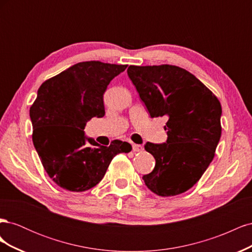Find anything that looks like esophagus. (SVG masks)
<instances>
[{"mask_svg": "<svg viewBox=\"0 0 252 252\" xmlns=\"http://www.w3.org/2000/svg\"><path fill=\"white\" fill-rule=\"evenodd\" d=\"M132 150H133V152H141L143 150V147L141 146V145L133 144L132 145Z\"/></svg>", "mask_w": 252, "mask_h": 252, "instance_id": "34e87169", "label": "esophagus"}]
</instances>
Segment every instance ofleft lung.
I'll return each instance as SVG.
<instances>
[{
	"mask_svg": "<svg viewBox=\"0 0 252 252\" xmlns=\"http://www.w3.org/2000/svg\"><path fill=\"white\" fill-rule=\"evenodd\" d=\"M127 73L151 118L168 119L164 144L146 143L156 158L145 185L159 196L187 191L215 158L222 126V107L212 91L192 73L174 65L128 67Z\"/></svg>",
	"mask_w": 252,
	"mask_h": 252,
	"instance_id": "left-lung-1",
	"label": "left lung"
}]
</instances>
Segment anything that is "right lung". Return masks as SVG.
Masks as SVG:
<instances>
[{
	"label": "right lung",
	"instance_id": "right-lung-1",
	"mask_svg": "<svg viewBox=\"0 0 252 252\" xmlns=\"http://www.w3.org/2000/svg\"><path fill=\"white\" fill-rule=\"evenodd\" d=\"M126 68L100 61L81 62L46 80L37 90L29 110L32 142L45 171L59 187L86 191L101 182L114 157L131 151L127 142L113 140L109 146H101L84 134L91 118L104 117L103 94Z\"/></svg>",
	"mask_w": 252,
	"mask_h": 252
}]
</instances>
